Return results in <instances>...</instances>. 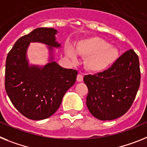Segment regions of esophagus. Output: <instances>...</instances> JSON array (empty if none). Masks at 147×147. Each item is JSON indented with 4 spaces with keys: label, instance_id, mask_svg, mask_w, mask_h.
<instances>
[{
    "label": "esophagus",
    "instance_id": "1",
    "mask_svg": "<svg viewBox=\"0 0 147 147\" xmlns=\"http://www.w3.org/2000/svg\"><path fill=\"white\" fill-rule=\"evenodd\" d=\"M83 79H84V76H83L82 74H81V73L78 74V75H77V81H78V82H81V81H83Z\"/></svg>",
    "mask_w": 147,
    "mask_h": 147
}]
</instances>
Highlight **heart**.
Wrapping results in <instances>:
<instances>
[{
  "label": "heart",
  "mask_w": 147,
  "mask_h": 147,
  "mask_svg": "<svg viewBox=\"0 0 147 147\" xmlns=\"http://www.w3.org/2000/svg\"><path fill=\"white\" fill-rule=\"evenodd\" d=\"M76 51L78 55L86 57L84 66L92 72L107 69L118 57V49L109 45L104 39L99 37H90L81 40L76 46ZM66 52L69 58L73 61L76 60V54L72 48H66Z\"/></svg>",
  "instance_id": "1"
}]
</instances>
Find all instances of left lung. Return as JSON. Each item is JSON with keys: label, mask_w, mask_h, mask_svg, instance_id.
<instances>
[{"label": "left lung", "mask_w": 147, "mask_h": 147, "mask_svg": "<svg viewBox=\"0 0 147 147\" xmlns=\"http://www.w3.org/2000/svg\"><path fill=\"white\" fill-rule=\"evenodd\" d=\"M84 81L89 92L86 103L90 113L101 121L116 119L129 109L140 86L138 56L129 49L110 68L85 75Z\"/></svg>", "instance_id": "left-lung-1"}]
</instances>
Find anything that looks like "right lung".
I'll return each instance as SVG.
<instances>
[{
  "mask_svg": "<svg viewBox=\"0 0 147 147\" xmlns=\"http://www.w3.org/2000/svg\"><path fill=\"white\" fill-rule=\"evenodd\" d=\"M53 28H38L21 37L8 53L5 70V89L14 107L31 120L49 118L58 110L63 95L76 81L78 72L65 69L53 61L52 47L55 41ZM31 42L49 45L51 62L44 67L29 66L26 51Z\"/></svg>",
  "mask_w": 147,
  "mask_h": 147,
  "instance_id": "obj_1",
  "label": "right lung"
}]
</instances>
